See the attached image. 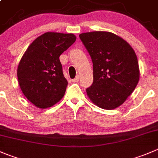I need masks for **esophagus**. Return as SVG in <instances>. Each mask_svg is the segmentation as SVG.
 I'll list each match as a JSON object with an SVG mask.
<instances>
[{"label": "esophagus", "mask_w": 158, "mask_h": 158, "mask_svg": "<svg viewBox=\"0 0 158 158\" xmlns=\"http://www.w3.org/2000/svg\"><path fill=\"white\" fill-rule=\"evenodd\" d=\"M79 80V76H77L76 78H75V79H73L72 81H73V82H77Z\"/></svg>", "instance_id": "esophagus-1"}]
</instances>
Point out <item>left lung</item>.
Returning a JSON list of instances; mask_svg holds the SVG:
<instances>
[{"label": "left lung", "mask_w": 158, "mask_h": 158, "mask_svg": "<svg viewBox=\"0 0 158 158\" xmlns=\"http://www.w3.org/2000/svg\"><path fill=\"white\" fill-rule=\"evenodd\" d=\"M93 64V82L89 98L104 110L120 106L131 95L140 78L138 61L132 47L109 31L79 35Z\"/></svg>", "instance_id": "left-lung-1"}]
</instances>
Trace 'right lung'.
Returning <instances> with one entry per match:
<instances>
[{
    "mask_svg": "<svg viewBox=\"0 0 158 158\" xmlns=\"http://www.w3.org/2000/svg\"><path fill=\"white\" fill-rule=\"evenodd\" d=\"M73 34L46 32L31 44L18 67L20 88L38 108L57 103L64 96L68 82L64 77L59 56L75 42Z\"/></svg>",
    "mask_w": 158,
    "mask_h": 158,
    "instance_id": "add662e5",
    "label": "right lung"
}]
</instances>
